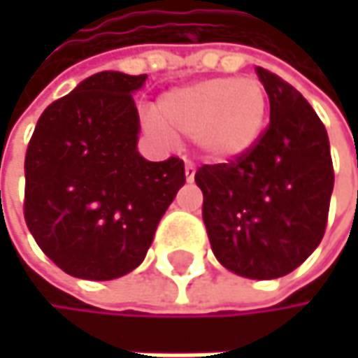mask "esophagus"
<instances>
[{"instance_id": "esophagus-1", "label": "esophagus", "mask_w": 358, "mask_h": 358, "mask_svg": "<svg viewBox=\"0 0 358 358\" xmlns=\"http://www.w3.org/2000/svg\"><path fill=\"white\" fill-rule=\"evenodd\" d=\"M184 174H186V180H188V182H192V180H194V164H192V162H186V166H184Z\"/></svg>"}]
</instances>
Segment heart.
Instances as JSON below:
<instances>
[{"label":"heart","instance_id":"obj_1","mask_svg":"<svg viewBox=\"0 0 358 358\" xmlns=\"http://www.w3.org/2000/svg\"><path fill=\"white\" fill-rule=\"evenodd\" d=\"M267 91L259 78H207L180 87L155 106V130L194 136L211 159H236L257 145L267 117Z\"/></svg>","mask_w":358,"mask_h":358}]
</instances>
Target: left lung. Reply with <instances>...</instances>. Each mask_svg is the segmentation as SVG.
<instances>
[{"label":"left lung","instance_id":"8db88e82","mask_svg":"<svg viewBox=\"0 0 358 358\" xmlns=\"http://www.w3.org/2000/svg\"><path fill=\"white\" fill-rule=\"evenodd\" d=\"M257 74L269 95V124L249 153L201 166L194 182L217 261L250 280H273L320 247L334 166L327 130L309 101L278 74Z\"/></svg>","mask_w":358,"mask_h":358}]
</instances>
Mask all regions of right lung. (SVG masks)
<instances>
[{"mask_svg": "<svg viewBox=\"0 0 358 358\" xmlns=\"http://www.w3.org/2000/svg\"><path fill=\"white\" fill-rule=\"evenodd\" d=\"M147 74L99 72L38 117L24 159V220L66 273L113 280L138 267L186 182L184 162L136 151L132 93Z\"/></svg>", "mask_w": 358, "mask_h": 358, "instance_id": "1", "label": "right lung"}]
</instances>
